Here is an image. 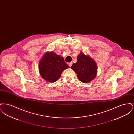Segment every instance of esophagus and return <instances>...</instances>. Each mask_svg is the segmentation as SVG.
<instances>
[{
	"label": "esophagus",
	"instance_id": "1",
	"mask_svg": "<svg viewBox=\"0 0 134 134\" xmlns=\"http://www.w3.org/2000/svg\"><path fill=\"white\" fill-rule=\"evenodd\" d=\"M68 65L69 66V67H71V66H72V62H70V63H68Z\"/></svg>",
	"mask_w": 134,
	"mask_h": 134
}]
</instances>
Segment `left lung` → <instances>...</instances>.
<instances>
[{
    "instance_id": "1",
    "label": "left lung",
    "mask_w": 134,
    "mask_h": 134,
    "mask_svg": "<svg viewBox=\"0 0 134 134\" xmlns=\"http://www.w3.org/2000/svg\"><path fill=\"white\" fill-rule=\"evenodd\" d=\"M71 68L76 73L78 79L84 83H89L93 80L97 73L95 61L82 52L77 56L76 63H73Z\"/></svg>"
}]
</instances>
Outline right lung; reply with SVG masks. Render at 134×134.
I'll return each mask as SVG.
<instances>
[{
    "label": "right lung",
    "instance_id": "right-lung-1",
    "mask_svg": "<svg viewBox=\"0 0 134 134\" xmlns=\"http://www.w3.org/2000/svg\"><path fill=\"white\" fill-rule=\"evenodd\" d=\"M69 68L64 62V58L53 51L47 52L38 64V70L42 78L53 83L57 81L64 70Z\"/></svg>",
    "mask_w": 134,
    "mask_h": 134
}]
</instances>
